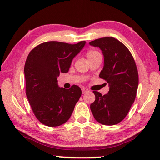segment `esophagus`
<instances>
[{"mask_svg":"<svg viewBox=\"0 0 160 160\" xmlns=\"http://www.w3.org/2000/svg\"><path fill=\"white\" fill-rule=\"evenodd\" d=\"M81 90H82V92L83 94L85 93V92H87L88 91V90L87 89V88H81Z\"/></svg>","mask_w":160,"mask_h":160,"instance_id":"esophagus-1","label":"esophagus"}]
</instances>
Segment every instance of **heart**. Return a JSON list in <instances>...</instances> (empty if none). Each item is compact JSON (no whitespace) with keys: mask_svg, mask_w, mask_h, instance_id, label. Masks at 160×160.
Returning a JSON list of instances; mask_svg holds the SVG:
<instances>
[{"mask_svg":"<svg viewBox=\"0 0 160 160\" xmlns=\"http://www.w3.org/2000/svg\"><path fill=\"white\" fill-rule=\"evenodd\" d=\"M86 56L88 60L90 62L98 57H101V54H100L99 52L96 51V50H89L86 53Z\"/></svg>","mask_w":160,"mask_h":160,"instance_id":"b5f03b06","label":"heart"}]
</instances>
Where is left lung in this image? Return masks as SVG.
<instances>
[{
	"instance_id": "obj_1",
	"label": "left lung",
	"mask_w": 160,
	"mask_h": 160,
	"mask_svg": "<svg viewBox=\"0 0 160 160\" xmlns=\"http://www.w3.org/2000/svg\"><path fill=\"white\" fill-rule=\"evenodd\" d=\"M89 44L102 50L104 66L99 77L109 85L106 95L93 91L95 100L90 110L100 123L117 124L125 118L137 95L139 75L134 59L127 47L113 37L100 38Z\"/></svg>"
}]
</instances>
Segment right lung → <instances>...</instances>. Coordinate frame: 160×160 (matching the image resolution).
<instances>
[{
	"instance_id": "add662e5",
	"label": "right lung",
	"mask_w": 160,
	"mask_h": 160,
	"mask_svg": "<svg viewBox=\"0 0 160 160\" xmlns=\"http://www.w3.org/2000/svg\"><path fill=\"white\" fill-rule=\"evenodd\" d=\"M59 42L42 43L29 52L24 66L26 94L33 113L45 126H60L72 115L82 94L80 87L59 88L57 78L68 72L72 59L85 46Z\"/></svg>"
}]
</instances>
